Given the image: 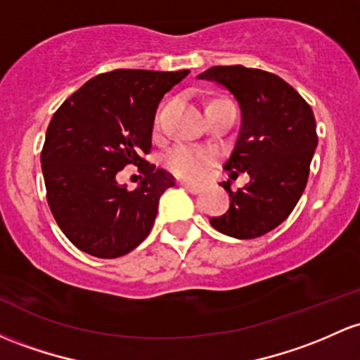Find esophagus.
I'll list each match as a JSON object with an SVG mask.
<instances>
[{
  "label": "esophagus",
  "instance_id": "obj_1",
  "mask_svg": "<svg viewBox=\"0 0 360 360\" xmlns=\"http://www.w3.org/2000/svg\"><path fill=\"white\" fill-rule=\"evenodd\" d=\"M183 188L191 193V195H198V193H201L200 186H193V184H188V183H183Z\"/></svg>",
  "mask_w": 360,
  "mask_h": 360
}]
</instances>
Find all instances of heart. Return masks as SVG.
Listing matches in <instances>:
<instances>
[{
  "label": "heart",
  "mask_w": 360,
  "mask_h": 360,
  "mask_svg": "<svg viewBox=\"0 0 360 360\" xmlns=\"http://www.w3.org/2000/svg\"><path fill=\"white\" fill-rule=\"evenodd\" d=\"M217 160L215 150L179 143L165 153V167L186 181H201Z\"/></svg>",
  "instance_id": "1"
}]
</instances>
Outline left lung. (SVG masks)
Masks as SVG:
<instances>
[{"label": "left lung", "mask_w": 360, "mask_h": 360, "mask_svg": "<svg viewBox=\"0 0 360 360\" xmlns=\"http://www.w3.org/2000/svg\"><path fill=\"white\" fill-rule=\"evenodd\" d=\"M225 86L240 108V129L224 169L250 174L238 191L222 183L231 205L212 217L213 229L236 239H255L278 227L297 205L309 177L318 135L311 105L270 71L212 66L198 75Z\"/></svg>", "instance_id": "8db88e82"}]
</instances>
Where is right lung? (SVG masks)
Here are the masks:
<instances>
[{"label": "right lung", "mask_w": 360, "mask_h": 360, "mask_svg": "<svg viewBox=\"0 0 360 360\" xmlns=\"http://www.w3.org/2000/svg\"><path fill=\"white\" fill-rule=\"evenodd\" d=\"M189 75L114 70L101 73L54 112L41 152L46 198L63 234L80 251L120 258L152 231L162 193L176 184L145 160L159 102ZM126 165L144 179L133 192L117 184Z\"/></svg>", "instance_id": "add662e5"}]
</instances>
